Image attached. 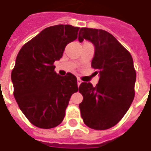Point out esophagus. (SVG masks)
Wrapping results in <instances>:
<instances>
[{"instance_id": "obj_1", "label": "esophagus", "mask_w": 151, "mask_h": 151, "mask_svg": "<svg viewBox=\"0 0 151 151\" xmlns=\"http://www.w3.org/2000/svg\"><path fill=\"white\" fill-rule=\"evenodd\" d=\"M81 82H82V81L81 80L80 78L77 79V85H78V86H80V85L81 84Z\"/></svg>"}]
</instances>
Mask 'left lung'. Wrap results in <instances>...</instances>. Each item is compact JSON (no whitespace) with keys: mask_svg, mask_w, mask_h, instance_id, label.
Masks as SVG:
<instances>
[{"mask_svg":"<svg viewBox=\"0 0 151 151\" xmlns=\"http://www.w3.org/2000/svg\"><path fill=\"white\" fill-rule=\"evenodd\" d=\"M90 41L95 47L91 67L99 75L94 87L82 82L79 104L85 124L96 130L116 125L127 113L134 97L136 72L130 53L111 33L101 29L81 27L78 40Z\"/></svg>","mask_w":151,"mask_h":151,"instance_id":"1","label":"left lung"}]
</instances>
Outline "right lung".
<instances>
[{
    "instance_id": "obj_1",
    "label": "right lung",
    "mask_w": 151,
    "mask_h": 151,
    "mask_svg": "<svg viewBox=\"0 0 151 151\" xmlns=\"http://www.w3.org/2000/svg\"><path fill=\"white\" fill-rule=\"evenodd\" d=\"M80 27H49L25 44L12 71L14 96L19 108L32 124L52 129L60 124L77 79L71 74L60 76L54 63L60 60L67 44L77 38Z\"/></svg>"
}]
</instances>
